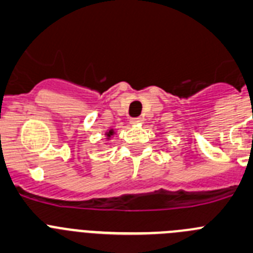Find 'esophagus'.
<instances>
[{"instance_id":"34e87169","label":"esophagus","mask_w":253,"mask_h":253,"mask_svg":"<svg viewBox=\"0 0 253 253\" xmlns=\"http://www.w3.org/2000/svg\"><path fill=\"white\" fill-rule=\"evenodd\" d=\"M142 118L141 117H137V118H131V125H140V124H142Z\"/></svg>"}]
</instances>
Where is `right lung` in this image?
Listing matches in <instances>:
<instances>
[{
  "mask_svg": "<svg viewBox=\"0 0 253 253\" xmlns=\"http://www.w3.org/2000/svg\"><path fill=\"white\" fill-rule=\"evenodd\" d=\"M116 132H115V129H108V131L106 132V137H107V140H110L111 137H112L113 135H115Z\"/></svg>",
  "mask_w": 253,
  "mask_h": 253,
  "instance_id": "1",
  "label": "right lung"
}]
</instances>
